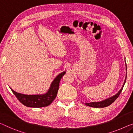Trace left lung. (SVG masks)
Returning a JSON list of instances; mask_svg holds the SVG:
<instances>
[{
	"label": "left lung",
	"instance_id": "obj_1",
	"mask_svg": "<svg viewBox=\"0 0 133 133\" xmlns=\"http://www.w3.org/2000/svg\"><path fill=\"white\" fill-rule=\"evenodd\" d=\"M126 69H127V65H126ZM126 79H127V75H126V77H125V81L124 82L123 85H122V88L121 90L119 91L118 93L115 95V96L110 97L105 99V100L101 101V102H91V103H85L86 106H90V107H92V108H105V107H107L108 106H109L112 103H114L115 101L117 98L119 96V94L121 92L122 89H123V87L124 86L126 82Z\"/></svg>",
	"mask_w": 133,
	"mask_h": 133
}]
</instances>
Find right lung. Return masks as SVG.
Listing matches in <instances>:
<instances>
[{
    "label": "right lung",
    "instance_id": "obj_1",
    "mask_svg": "<svg viewBox=\"0 0 133 133\" xmlns=\"http://www.w3.org/2000/svg\"><path fill=\"white\" fill-rule=\"evenodd\" d=\"M66 72L57 75L51 83L49 89L46 93L39 95H27L15 92L12 89L11 90L19 102L23 105L30 108H42L48 106L54 101L57 95L59 88V83Z\"/></svg>",
    "mask_w": 133,
    "mask_h": 133
}]
</instances>
